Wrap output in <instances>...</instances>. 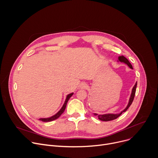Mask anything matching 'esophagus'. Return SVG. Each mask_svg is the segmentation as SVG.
<instances>
[{
  "mask_svg": "<svg viewBox=\"0 0 158 158\" xmlns=\"http://www.w3.org/2000/svg\"><path fill=\"white\" fill-rule=\"evenodd\" d=\"M85 87V85L83 84V85H82V87Z\"/></svg>",
  "mask_w": 158,
  "mask_h": 158,
  "instance_id": "esophagus-1",
  "label": "esophagus"
}]
</instances>
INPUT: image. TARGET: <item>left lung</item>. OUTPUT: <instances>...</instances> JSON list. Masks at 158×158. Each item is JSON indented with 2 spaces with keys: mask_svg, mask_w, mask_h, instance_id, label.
I'll return each instance as SVG.
<instances>
[{
  "mask_svg": "<svg viewBox=\"0 0 158 158\" xmlns=\"http://www.w3.org/2000/svg\"><path fill=\"white\" fill-rule=\"evenodd\" d=\"M118 62H121L124 63L126 65H127L128 67H130L131 69H133L132 66L131 64V63L129 62V61L123 56L118 57ZM136 86H137V82H136V84H135V85H134V87L132 89V92H131V96H130V98H129V102H128V104H127L126 107L124 110H123L121 112H119V113H116V114L107 113V114H98L97 113H93L94 116H98V119L101 121H109L114 120V119H116V118H118L119 116H120L122 114L123 112H126L128 109V108L130 107V106L131 105V104H132V102L134 100V98L135 93H136Z\"/></svg>",
  "mask_w": 158,
  "mask_h": 158,
  "instance_id": "8db88e82",
  "label": "left lung"
}]
</instances>
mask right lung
<instances>
[{
    "label": "right lung",
    "instance_id": "right-lung-1",
    "mask_svg": "<svg viewBox=\"0 0 158 158\" xmlns=\"http://www.w3.org/2000/svg\"><path fill=\"white\" fill-rule=\"evenodd\" d=\"M74 93H70L68 95H67L66 96V98H65V100L64 101V103L63 104V106H62V107L60 108V109L57 112V113L53 116H52L51 117H49V118H39V120L40 121H42L43 122H49V121H54L56 119H57L58 118H59V116L63 113V112H64L65 110V109L66 107V105H67V102H68L69 99L71 98V97L73 95Z\"/></svg>",
    "mask_w": 158,
    "mask_h": 158
}]
</instances>
